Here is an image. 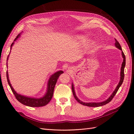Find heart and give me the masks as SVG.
<instances>
[{"mask_svg": "<svg viewBox=\"0 0 134 134\" xmlns=\"http://www.w3.org/2000/svg\"><path fill=\"white\" fill-rule=\"evenodd\" d=\"M78 39L79 41L80 42H81L82 43H86L87 41V38L86 36H83V35H81V36H78Z\"/></svg>", "mask_w": 134, "mask_h": 134, "instance_id": "heart-1", "label": "heart"}]
</instances>
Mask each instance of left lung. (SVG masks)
<instances>
[{"instance_id":"1","label":"left lung","mask_w":134,"mask_h":134,"mask_svg":"<svg viewBox=\"0 0 134 134\" xmlns=\"http://www.w3.org/2000/svg\"><path fill=\"white\" fill-rule=\"evenodd\" d=\"M115 39V41L116 42L115 43V46L118 48L119 49H120V50L122 51V57L124 58V61L122 62V65H121V77H120V82L119 83V84L117 85V86L116 88V90L114 91V92H113V93L112 94V95L109 97V98H108L106 100L104 101V102H99V103H84L82 102V101L80 100L78 98H77V97L75 95V93L74 91V86L73 84L71 85V89H72V94H73V96L74 97L75 99L77 100V102H78L79 103H80L81 104H83L84 106H87L88 107H99V106H103V105L106 104L107 103H108L109 102H111L112 100V99H113V97H115V96L116 95L117 92L118 91L119 88L120 87V86H121V84H122L123 83V81H124V69H125V65H126V58H125V55L124 54V53L123 52L122 50V48L121 47L120 44L119 43V42H118L117 40Z\"/></svg>"}]
</instances>
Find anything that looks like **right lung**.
Masks as SVG:
<instances>
[{"label":"right lung","mask_w":134,"mask_h":134,"mask_svg":"<svg viewBox=\"0 0 134 134\" xmlns=\"http://www.w3.org/2000/svg\"><path fill=\"white\" fill-rule=\"evenodd\" d=\"M21 34L18 35V36L16 37V38L14 39V41H15L19 36ZM14 44V42H13L11 44V48L12 46H13ZM9 56V55H8ZM8 56L7 58H8ZM63 71H59L58 72H56L55 74L52 75L49 79V80L48 82V86H47V93H46L45 96L41 98H30V97H28L26 96H23L21 94H18L14 90L13 87H12L11 84L10 83L9 78H8V71H7V78L8 83L9 86L10 87L11 90L12 92L13 93L14 96L15 97L16 99H17L19 102H21L22 104L26 105L27 106L30 107H42L44 106H46L47 104L50 102L51 100L52 96H53L54 94V88L56 85V82H57V80L59 78V76L63 73Z\"/></svg>","instance_id":"add662e5"}]
</instances>
